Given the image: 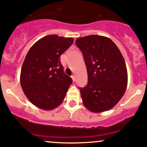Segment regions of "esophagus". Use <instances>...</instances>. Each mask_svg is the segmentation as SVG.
I'll return each mask as SVG.
<instances>
[{"label": "esophagus", "instance_id": "obj_1", "mask_svg": "<svg viewBox=\"0 0 147 147\" xmlns=\"http://www.w3.org/2000/svg\"><path fill=\"white\" fill-rule=\"evenodd\" d=\"M71 77H72V81H73V82H75V76H74V75H72V76H71Z\"/></svg>", "mask_w": 147, "mask_h": 147}]
</instances>
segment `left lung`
Here are the masks:
<instances>
[{
	"instance_id": "obj_1",
	"label": "left lung",
	"mask_w": 147,
	"mask_h": 147,
	"mask_svg": "<svg viewBox=\"0 0 147 147\" xmlns=\"http://www.w3.org/2000/svg\"><path fill=\"white\" fill-rule=\"evenodd\" d=\"M76 45L87 69V85L79 88L84 106L95 113L112 109L127 86V70L120 51L112 40L99 35L77 38Z\"/></svg>"
}]
</instances>
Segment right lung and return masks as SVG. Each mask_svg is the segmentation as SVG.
I'll return each mask as SVG.
<instances>
[{"label":"right lung","mask_w":147,"mask_h":147,"mask_svg":"<svg viewBox=\"0 0 147 147\" xmlns=\"http://www.w3.org/2000/svg\"><path fill=\"white\" fill-rule=\"evenodd\" d=\"M73 41L72 38L48 35L28 51L22 65L21 84L34 105L52 110L63 102L72 79L65 75L60 57Z\"/></svg>","instance_id":"right-lung-1"}]
</instances>
